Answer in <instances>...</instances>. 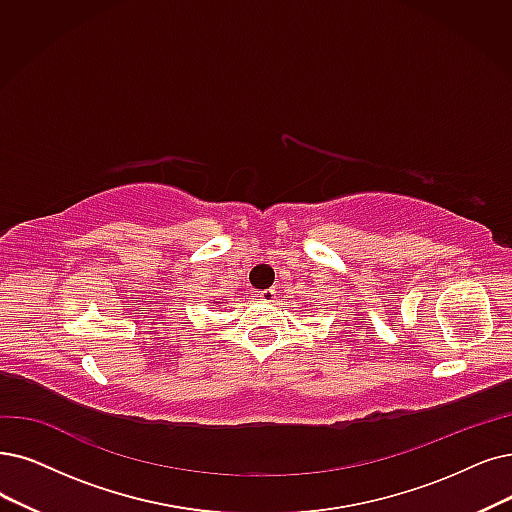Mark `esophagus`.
Segmentation results:
<instances>
[{"instance_id": "obj_1", "label": "esophagus", "mask_w": 512, "mask_h": 512, "mask_svg": "<svg viewBox=\"0 0 512 512\" xmlns=\"http://www.w3.org/2000/svg\"><path fill=\"white\" fill-rule=\"evenodd\" d=\"M258 298L262 300V302H275V298H277V292L275 290H262V292H258Z\"/></svg>"}]
</instances>
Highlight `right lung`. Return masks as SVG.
Returning <instances> with one entry per match:
<instances>
[{"label":"right lung","instance_id":"1","mask_svg":"<svg viewBox=\"0 0 512 512\" xmlns=\"http://www.w3.org/2000/svg\"><path fill=\"white\" fill-rule=\"evenodd\" d=\"M214 304H216V302H214Z\"/></svg>","mask_w":512,"mask_h":512}]
</instances>
